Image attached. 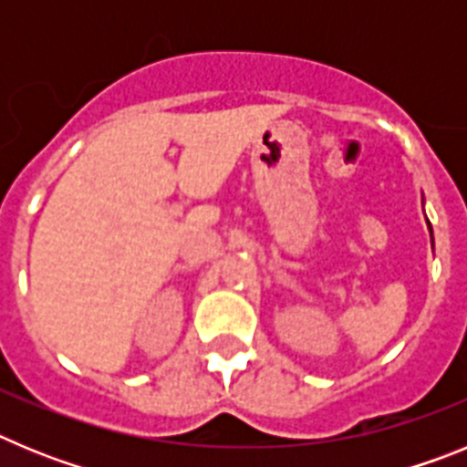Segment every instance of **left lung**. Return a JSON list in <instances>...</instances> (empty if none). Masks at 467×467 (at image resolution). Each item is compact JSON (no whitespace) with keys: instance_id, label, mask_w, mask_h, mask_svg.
I'll use <instances>...</instances> for the list:
<instances>
[{"instance_id":"8db88e82","label":"left lung","mask_w":467,"mask_h":467,"mask_svg":"<svg viewBox=\"0 0 467 467\" xmlns=\"http://www.w3.org/2000/svg\"><path fill=\"white\" fill-rule=\"evenodd\" d=\"M428 231H431V243H432V229H431V222H428Z\"/></svg>"}]
</instances>
